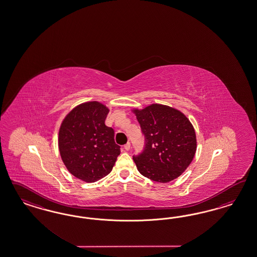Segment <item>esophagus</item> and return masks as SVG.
Masks as SVG:
<instances>
[{
    "label": "esophagus",
    "instance_id": "1",
    "mask_svg": "<svg viewBox=\"0 0 257 257\" xmlns=\"http://www.w3.org/2000/svg\"><path fill=\"white\" fill-rule=\"evenodd\" d=\"M130 148H131V144H130V142H127L124 145V149L126 151H129Z\"/></svg>",
    "mask_w": 257,
    "mask_h": 257
}]
</instances>
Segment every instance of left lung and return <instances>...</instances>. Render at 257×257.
Listing matches in <instances>:
<instances>
[{"label": "left lung", "mask_w": 257, "mask_h": 257, "mask_svg": "<svg viewBox=\"0 0 257 257\" xmlns=\"http://www.w3.org/2000/svg\"><path fill=\"white\" fill-rule=\"evenodd\" d=\"M132 111L146 141L143 153L133 157L139 171L158 183L179 177L192 162L197 150L192 123L178 109L159 103Z\"/></svg>", "instance_id": "1"}]
</instances>
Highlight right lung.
Segmentation results:
<instances>
[{"instance_id":"add662e5","label":"right lung","mask_w":257,"mask_h":257,"mask_svg":"<svg viewBox=\"0 0 257 257\" xmlns=\"http://www.w3.org/2000/svg\"><path fill=\"white\" fill-rule=\"evenodd\" d=\"M109 108L100 101H86L71 109L58 132V149L70 174L94 183L109 174L120 147L114 130L105 125Z\"/></svg>"}]
</instances>
